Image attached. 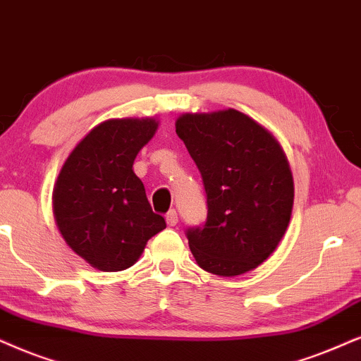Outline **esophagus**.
Listing matches in <instances>:
<instances>
[{
	"label": "esophagus",
	"mask_w": 361,
	"mask_h": 361,
	"mask_svg": "<svg viewBox=\"0 0 361 361\" xmlns=\"http://www.w3.org/2000/svg\"><path fill=\"white\" fill-rule=\"evenodd\" d=\"M166 223L168 226H175L178 223V213L176 209H170V212L166 213Z\"/></svg>",
	"instance_id": "34e87169"
}]
</instances>
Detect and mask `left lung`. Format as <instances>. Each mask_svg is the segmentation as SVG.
I'll return each instance as SVG.
<instances>
[{
    "instance_id": "8db88e82",
    "label": "left lung",
    "mask_w": 361,
    "mask_h": 361,
    "mask_svg": "<svg viewBox=\"0 0 361 361\" xmlns=\"http://www.w3.org/2000/svg\"><path fill=\"white\" fill-rule=\"evenodd\" d=\"M202 173L207 221L186 230L190 250L204 271L236 276L275 252L293 208V176L270 131L236 109L176 120Z\"/></svg>"
}]
</instances>
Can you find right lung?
I'll return each instance as SVG.
<instances>
[{
  "mask_svg": "<svg viewBox=\"0 0 361 361\" xmlns=\"http://www.w3.org/2000/svg\"><path fill=\"white\" fill-rule=\"evenodd\" d=\"M147 118L108 120L76 145L53 191L56 225L70 248L102 271H121L143 253L147 241L166 228L153 213L136 154L157 131Z\"/></svg>",
  "mask_w": 361,
  "mask_h": 361,
  "instance_id": "1",
  "label": "right lung"
}]
</instances>
